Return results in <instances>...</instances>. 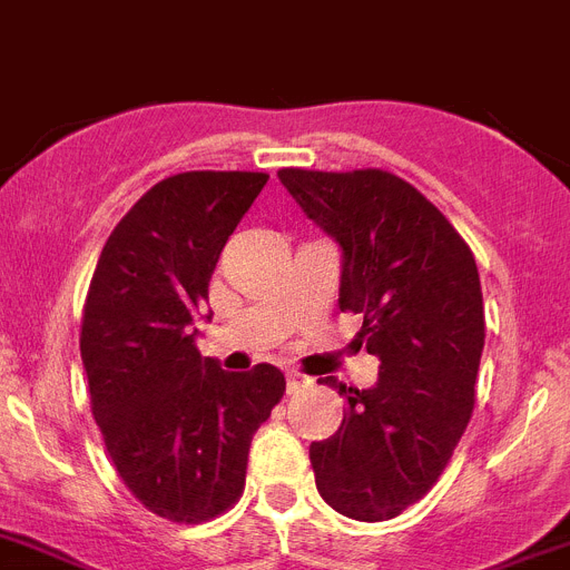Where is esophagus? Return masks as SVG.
<instances>
[{"label": "esophagus", "instance_id": "34e87169", "mask_svg": "<svg viewBox=\"0 0 570 570\" xmlns=\"http://www.w3.org/2000/svg\"><path fill=\"white\" fill-rule=\"evenodd\" d=\"M311 386V377H305V374L299 372H288V392L291 395H296V392H303V389Z\"/></svg>", "mask_w": 570, "mask_h": 570}]
</instances>
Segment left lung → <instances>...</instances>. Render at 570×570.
Here are the masks:
<instances>
[{"label":"left lung","instance_id":"left-lung-1","mask_svg":"<svg viewBox=\"0 0 570 570\" xmlns=\"http://www.w3.org/2000/svg\"><path fill=\"white\" fill-rule=\"evenodd\" d=\"M279 181L340 245V311L363 317L360 340L381 360L368 389L323 381L345 410L308 450L317 490L348 519H395L444 473L473 415L479 267L444 213L397 175L279 169Z\"/></svg>","mask_w":570,"mask_h":570}]
</instances>
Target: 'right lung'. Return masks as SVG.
Returning <instances> with one entry per match:
<instances>
[{"label": "right lung", "mask_w": 570, "mask_h": 570, "mask_svg": "<svg viewBox=\"0 0 570 570\" xmlns=\"http://www.w3.org/2000/svg\"><path fill=\"white\" fill-rule=\"evenodd\" d=\"M265 173H181L111 230L82 308L80 357L111 464L144 508L207 522L245 490L253 432L285 392L271 363L202 357L198 308Z\"/></svg>", "instance_id": "add662e5"}]
</instances>
